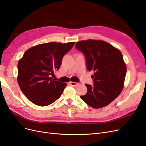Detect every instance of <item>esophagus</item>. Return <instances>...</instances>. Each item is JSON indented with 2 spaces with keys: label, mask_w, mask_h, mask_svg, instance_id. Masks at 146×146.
I'll return each mask as SVG.
<instances>
[{
  "label": "esophagus",
  "mask_w": 146,
  "mask_h": 146,
  "mask_svg": "<svg viewBox=\"0 0 146 146\" xmlns=\"http://www.w3.org/2000/svg\"><path fill=\"white\" fill-rule=\"evenodd\" d=\"M69 83L70 84V85L72 86H78V83L73 82H70Z\"/></svg>",
  "instance_id": "1"
}]
</instances>
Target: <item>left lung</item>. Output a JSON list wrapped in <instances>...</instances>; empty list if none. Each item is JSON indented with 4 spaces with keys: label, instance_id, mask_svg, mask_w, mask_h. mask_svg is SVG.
Instances as JSON below:
<instances>
[{
    "label": "left lung",
    "instance_id": "1",
    "mask_svg": "<svg viewBox=\"0 0 146 146\" xmlns=\"http://www.w3.org/2000/svg\"><path fill=\"white\" fill-rule=\"evenodd\" d=\"M76 47L85 55L88 70L94 72V84H85L87 92L80 98L94 108L104 107L123 89L127 67L122 53L107 42L93 39L77 42Z\"/></svg>",
    "mask_w": 146,
    "mask_h": 146
}]
</instances>
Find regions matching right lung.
<instances>
[{"instance_id":"1","label":"right lung","mask_w":146,"mask_h":146,"mask_svg":"<svg viewBox=\"0 0 146 146\" xmlns=\"http://www.w3.org/2000/svg\"><path fill=\"white\" fill-rule=\"evenodd\" d=\"M75 42L40 44L26 51L17 64V82L22 92L34 104L45 107L62 94L66 83L51 76L60 69L64 55Z\"/></svg>"}]
</instances>
